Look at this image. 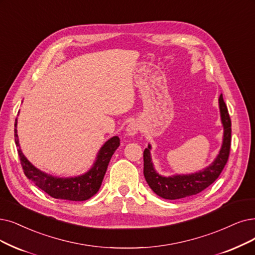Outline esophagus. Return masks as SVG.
Instances as JSON below:
<instances>
[{"mask_svg": "<svg viewBox=\"0 0 255 255\" xmlns=\"http://www.w3.org/2000/svg\"><path fill=\"white\" fill-rule=\"evenodd\" d=\"M140 130V125H139V122L138 121H131L130 124L128 126V128H127V134H128V136H129V137H133V136H135L136 134H138V131Z\"/></svg>", "mask_w": 255, "mask_h": 255, "instance_id": "obj_1", "label": "esophagus"}]
</instances>
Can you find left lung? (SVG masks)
Here are the masks:
<instances>
[{"mask_svg": "<svg viewBox=\"0 0 255 255\" xmlns=\"http://www.w3.org/2000/svg\"><path fill=\"white\" fill-rule=\"evenodd\" d=\"M219 107L221 122L224 129L222 146L216 159L207 167L187 175L162 176L156 171L154 163L151 161V145L148 144L147 148L144 149V178L148 186L157 196L166 200H177L195 196L207 188L219 178L229 157L231 139V121L222 94L219 97Z\"/></svg>", "mask_w": 255, "mask_h": 255, "instance_id": "obj_1", "label": "left lung"}]
</instances>
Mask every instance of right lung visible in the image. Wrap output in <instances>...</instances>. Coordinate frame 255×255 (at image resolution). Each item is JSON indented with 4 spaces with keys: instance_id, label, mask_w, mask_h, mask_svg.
<instances>
[{
    "instance_id": "obj_1",
    "label": "right lung",
    "mask_w": 255,
    "mask_h": 255,
    "mask_svg": "<svg viewBox=\"0 0 255 255\" xmlns=\"http://www.w3.org/2000/svg\"><path fill=\"white\" fill-rule=\"evenodd\" d=\"M16 126L17 120H15L14 126V140L19 159H21V164L26 177L31 180L38 188L44 190L50 197L54 199L68 201H86L96 195L101 186V183H103L109 162L120 145L118 136L112 137L105 142V144L97 152L93 165L85 174L64 178L52 176L36 168L25 157L21 146H19Z\"/></svg>"
}]
</instances>
